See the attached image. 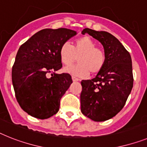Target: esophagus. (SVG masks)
I'll return each instance as SVG.
<instances>
[{
	"label": "esophagus",
	"instance_id": "esophagus-1",
	"mask_svg": "<svg viewBox=\"0 0 147 147\" xmlns=\"http://www.w3.org/2000/svg\"><path fill=\"white\" fill-rule=\"evenodd\" d=\"M71 78H72V81H79V79H78V78H77L76 77H75V76H72V77H71Z\"/></svg>",
	"mask_w": 147,
	"mask_h": 147
}]
</instances>
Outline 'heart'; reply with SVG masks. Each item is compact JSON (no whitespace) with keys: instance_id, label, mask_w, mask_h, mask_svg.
Instances as JSON below:
<instances>
[{"instance_id":"obj_1","label":"heart","mask_w":147,"mask_h":147,"mask_svg":"<svg viewBox=\"0 0 147 147\" xmlns=\"http://www.w3.org/2000/svg\"><path fill=\"white\" fill-rule=\"evenodd\" d=\"M60 58L65 66H70L78 57V63L65 69V71L77 77H86L89 72L98 73L104 66L105 55L102 49L96 48V44L88 36L78 39L74 46L70 43H63L59 51Z\"/></svg>"}]
</instances>
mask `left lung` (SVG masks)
<instances>
[{
  "label": "left lung",
  "instance_id": "1",
  "mask_svg": "<svg viewBox=\"0 0 147 147\" xmlns=\"http://www.w3.org/2000/svg\"><path fill=\"white\" fill-rule=\"evenodd\" d=\"M85 34L102 43L105 62L94 78L81 81V111L93 121H105L123 109L131 91V58L122 43L108 32L85 28Z\"/></svg>",
  "mask_w": 147,
  "mask_h": 147
}]
</instances>
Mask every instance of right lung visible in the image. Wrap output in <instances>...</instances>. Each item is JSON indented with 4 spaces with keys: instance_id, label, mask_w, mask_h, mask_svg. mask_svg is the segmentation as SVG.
I'll return each instance as SVG.
<instances>
[{
    "instance_id": "obj_1",
    "label": "right lung",
    "mask_w": 147,
    "mask_h": 147,
    "mask_svg": "<svg viewBox=\"0 0 147 147\" xmlns=\"http://www.w3.org/2000/svg\"><path fill=\"white\" fill-rule=\"evenodd\" d=\"M76 34L67 28L43 29L18 49L12 81L17 102L29 115L44 119L58 112L60 98L72 83L69 74L55 73L62 67L59 51Z\"/></svg>"
}]
</instances>
